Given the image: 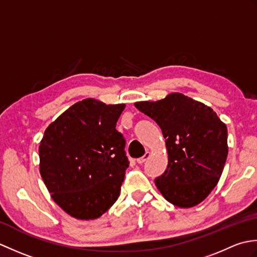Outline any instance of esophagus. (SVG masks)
Returning a JSON list of instances; mask_svg holds the SVG:
<instances>
[{"label": "esophagus", "mask_w": 257, "mask_h": 257, "mask_svg": "<svg viewBox=\"0 0 257 257\" xmlns=\"http://www.w3.org/2000/svg\"><path fill=\"white\" fill-rule=\"evenodd\" d=\"M150 156H151V152H149V151H147L146 154H145V156L144 157H141V158H139V159H137V162L139 163V165H141V163H144L145 161H147L150 158Z\"/></svg>", "instance_id": "34e87169"}]
</instances>
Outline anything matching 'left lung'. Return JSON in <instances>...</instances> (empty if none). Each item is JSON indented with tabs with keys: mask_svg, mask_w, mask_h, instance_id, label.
<instances>
[{
	"mask_svg": "<svg viewBox=\"0 0 257 257\" xmlns=\"http://www.w3.org/2000/svg\"><path fill=\"white\" fill-rule=\"evenodd\" d=\"M159 124L166 139L168 167L155 182L173 205L200 204L216 187L227 158V128L203 102L180 92L158 101L135 102Z\"/></svg>",
	"mask_w": 257,
	"mask_h": 257,
	"instance_id": "1",
	"label": "left lung"
}]
</instances>
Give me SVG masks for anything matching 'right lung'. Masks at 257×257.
<instances>
[{"instance_id":"add662e5","label":"right lung","mask_w":257,"mask_h":257,"mask_svg":"<svg viewBox=\"0 0 257 257\" xmlns=\"http://www.w3.org/2000/svg\"><path fill=\"white\" fill-rule=\"evenodd\" d=\"M124 107L87 98L51 122L41 140L43 181L55 203L75 219H98L120 194L129 161L116 123Z\"/></svg>"}]
</instances>
